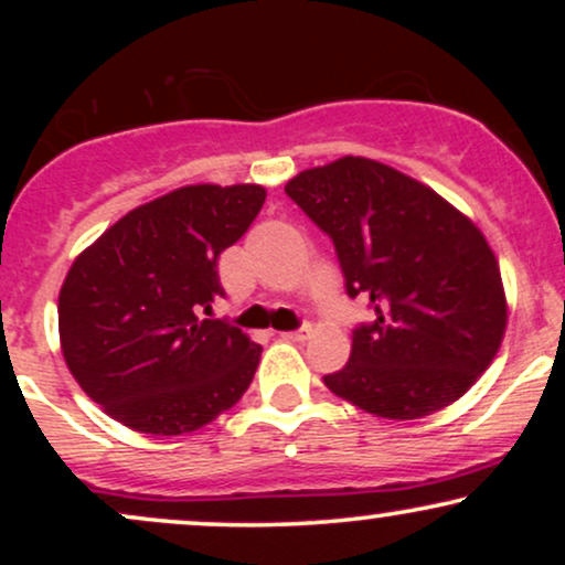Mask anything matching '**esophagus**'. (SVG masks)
I'll return each mask as SVG.
<instances>
[{
  "instance_id": "esophagus-1",
  "label": "esophagus",
  "mask_w": 565,
  "mask_h": 565,
  "mask_svg": "<svg viewBox=\"0 0 565 565\" xmlns=\"http://www.w3.org/2000/svg\"><path fill=\"white\" fill-rule=\"evenodd\" d=\"M284 340L291 342H305L310 337V327H300V329H291V332H281Z\"/></svg>"
}]
</instances>
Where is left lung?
<instances>
[{
	"instance_id": "8db88e82",
	"label": "left lung",
	"mask_w": 565,
	"mask_h": 565,
	"mask_svg": "<svg viewBox=\"0 0 565 565\" xmlns=\"http://www.w3.org/2000/svg\"><path fill=\"white\" fill-rule=\"evenodd\" d=\"M284 191L332 238L350 300L374 310L323 385L387 419L425 417L468 393L508 323L483 233L433 188L372 159L305 170Z\"/></svg>"
}]
</instances>
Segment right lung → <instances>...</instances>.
<instances>
[{
    "label": "right lung",
    "instance_id": "add662e5",
    "mask_svg": "<svg viewBox=\"0 0 565 565\" xmlns=\"http://www.w3.org/2000/svg\"><path fill=\"white\" fill-rule=\"evenodd\" d=\"M260 185H185L138 206L71 265L57 300L66 364L114 419L199 430L242 398L263 348L223 319L220 252L263 210Z\"/></svg>",
    "mask_w": 565,
    "mask_h": 565
}]
</instances>
